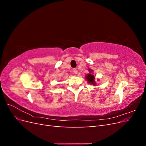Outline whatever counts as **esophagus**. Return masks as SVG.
<instances>
[{
	"mask_svg": "<svg viewBox=\"0 0 146 146\" xmlns=\"http://www.w3.org/2000/svg\"><path fill=\"white\" fill-rule=\"evenodd\" d=\"M73 72H74V74H77V70L76 69H74L73 70Z\"/></svg>",
	"mask_w": 146,
	"mask_h": 146,
	"instance_id": "esophagus-1",
	"label": "esophagus"
}]
</instances>
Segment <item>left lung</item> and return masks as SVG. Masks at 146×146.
Listing matches in <instances>:
<instances>
[{"label":"left lung","instance_id":"8db88e82","mask_svg":"<svg viewBox=\"0 0 146 146\" xmlns=\"http://www.w3.org/2000/svg\"><path fill=\"white\" fill-rule=\"evenodd\" d=\"M88 70H89L90 74H87L85 76V79L88 81V83H90L91 85L95 86L96 85V83L95 81V77L93 75V70H91L90 69H88Z\"/></svg>","mask_w":146,"mask_h":146}]
</instances>
